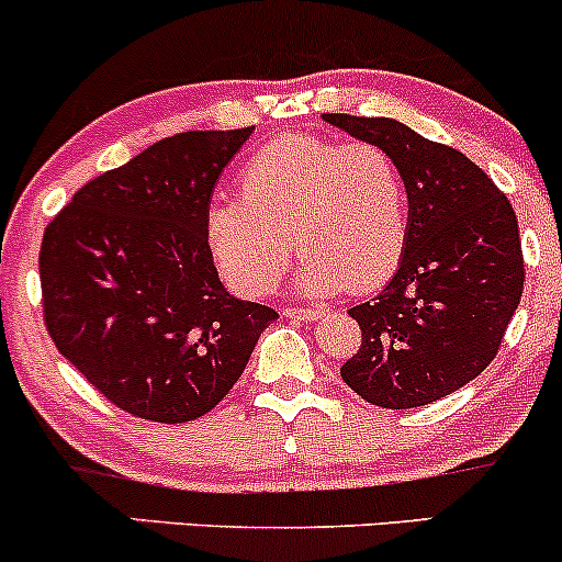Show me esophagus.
<instances>
[{
	"mask_svg": "<svg viewBox=\"0 0 562 562\" xmlns=\"http://www.w3.org/2000/svg\"><path fill=\"white\" fill-rule=\"evenodd\" d=\"M282 314H285V317H293V319H319L325 312L323 310H304V306H285Z\"/></svg>",
	"mask_w": 562,
	"mask_h": 562,
	"instance_id": "obj_1",
	"label": "esophagus"
}]
</instances>
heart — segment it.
I'll return each mask as SVG.
<instances>
[{"instance_id":"obj_1","label":"heart","mask_w":562,"mask_h":562,"mask_svg":"<svg viewBox=\"0 0 562 562\" xmlns=\"http://www.w3.org/2000/svg\"><path fill=\"white\" fill-rule=\"evenodd\" d=\"M408 229V187L392 154L319 135L261 146L239 172V200L207 213L215 267L243 295L269 293L293 245L304 252L301 293H368L397 271Z\"/></svg>"}]
</instances>
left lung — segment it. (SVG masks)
<instances>
[{"mask_svg": "<svg viewBox=\"0 0 562 562\" xmlns=\"http://www.w3.org/2000/svg\"><path fill=\"white\" fill-rule=\"evenodd\" d=\"M323 120L390 151L411 202L397 274L349 310L362 344L341 366V379L379 408L429 405L470 384L502 347L526 282L515 211L470 157L403 122Z\"/></svg>", "mask_w": 562, "mask_h": 562, "instance_id": "obj_1", "label": "left lung"}]
</instances>
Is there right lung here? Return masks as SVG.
<instances>
[{
	"label": "right lung",
	"instance_id": "1",
	"mask_svg": "<svg viewBox=\"0 0 562 562\" xmlns=\"http://www.w3.org/2000/svg\"><path fill=\"white\" fill-rule=\"evenodd\" d=\"M250 133L157 140L85 183L42 237V310L55 347L109 403L146 422L213 411L280 317L234 299L207 245L215 181Z\"/></svg>",
	"mask_w": 562,
	"mask_h": 562
}]
</instances>
